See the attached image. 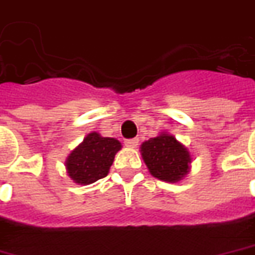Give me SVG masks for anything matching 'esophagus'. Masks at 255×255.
Here are the masks:
<instances>
[{
  "label": "esophagus",
  "instance_id": "34e87169",
  "mask_svg": "<svg viewBox=\"0 0 255 255\" xmlns=\"http://www.w3.org/2000/svg\"><path fill=\"white\" fill-rule=\"evenodd\" d=\"M125 145L130 146V148H135L138 145V138H128V140H125Z\"/></svg>",
  "mask_w": 255,
  "mask_h": 255
}]
</instances>
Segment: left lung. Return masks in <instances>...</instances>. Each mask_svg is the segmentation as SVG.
Listing matches in <instances>:
<instances>
[{"mask_svg": "<svg viewBox=\"0 0 255 255\" xmlns=\"http://www.w3.org/2000/svg\"><path fill=\"white\" fill-rule=\"evenodd\" d=\"M141 155L152 175L164 182H178L189 172L191 157L174 135L161 133L141 145Z\"/></svg>", "mask_w": 255, "mask_h": 255, "instance_id": "8db88e82", "label": "left lung"}]
</instances>
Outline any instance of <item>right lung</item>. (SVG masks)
I'll return each mask as SVG.
<instances>
[{
  "label": "right lung",
  "mask_w": 255,
  "mask_h": 255,
  "mask_svg": "<svg viewBox=\"0 0 255 255\" xmlns=\"http://www.w3.org/2000/svg\"><path fill=\"white\" fill-rule=\"evenodd\" d=\"M121 142L115 138L102 137L99 133H89L66 160L68 175L76 183L89 185L109 174L115 153Z\"/></svg>",
  "instance_id": "add662e5"
}]
</instances>
